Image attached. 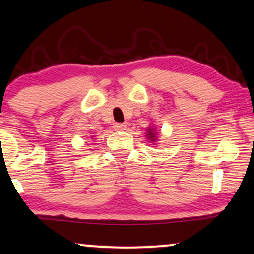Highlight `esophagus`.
Instances as JSON below:
<instances>
[{"label":"esophagus","mask_w":254,"mask_h":254,"mask_svg":"<svg viewBox=\"0 0 254 254\" xmlns=\"http://www.w3.org/2000/svg\"><path fill=\"white\" fill-rule=\"evenodd\" d=\"M114 129L116 131H124V130H127V124H125V123H116L114 125Z\"/></svg>","instance_id":"1"}]
</instances>
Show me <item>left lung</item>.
I'll return each instance as SVG.
<instances>
[{
	"label": "left lung",
	"instance_id": "obj_1",
	"mask_svg": "<svg viewBox=\"0 0 254 254\" xmlns=\"http://www.w3.org/2000/svg\"><path fill=\"white\" fill-rule=\"evenodd\" d=\"M146 138L151 143H156L158 140V132L153 127H149L146 130ZM155 145V144H153Z\"/></svg>",
	"mask_w": 254,
	"mask_h": 254
}]
</instances>
